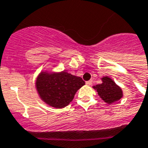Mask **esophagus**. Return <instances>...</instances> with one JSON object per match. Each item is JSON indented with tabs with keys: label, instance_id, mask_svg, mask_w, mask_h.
<instances>
[{
	"label": "esophagus",
	"instance_id": "1",
	"mask_svg": "<svg viewBox=\"0 0 148 148\" xmlns=\"http://www.w3.org/2000/svg\"><path fill=\"white\" fill-rule=\"evenodd\" d=\"M86 84H87V85H88V86H90L91 84H92V81H87V82H86Z\"/></svg>",
	"mask_w": 148,
	"mask_h": 148
}]
</instances>
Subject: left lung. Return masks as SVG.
I'll list each match as a JSON object with an SVG mask.
<instances>
[{"mask_svg":"<svg viewBox=\"0 0 148 148\" xmlns=\"http://www.w3.org/2000/svg\"><path fill=\"white\" fill-rule=\"evenodd\" d=\"M102 81V84L94 86V88L97 90L100 97L108 103H112L119 101L123 95L122 90L119 86H117L114 81L108 77H103Z\"/></svg>","mask_w":148,"mask_h":148,"instance_id":"8db88e82","label":"left lung"}]
</instances>
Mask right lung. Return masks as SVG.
I'll list each match as a JSON object with an SVG mask.
<instances>
[{
    "mask_svg": "<svg viewBox=\"0 0 148 148\" xmlns=\"http://www.w3.org/2000/svg\"><path fill=\"white\" fill-rule=\"evenodd\" d=\"M85 84L80 77L67 72H41L36 81V88L40 98L48 105L62 108L68 105L78 89Z\"/></svg>",
    "mask_w": 148,
    "mask_h": 148,
    "instance_id": "obj_1",
    "label": "right lung"
}]
</instances>
